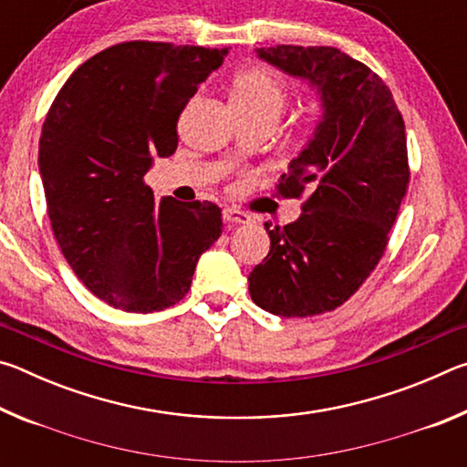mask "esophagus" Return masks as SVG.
I'll return each mask as SVG.
<instances>
[{"mask_svg":"<svg viewBox=\"0 0 467 467\" xmlns=\"http://www.w3.org/2000/svg\"><path fill=\"white\" fill-rule=\"evenodd\" d=\"M223 216H224L226 223H231V224H247V223H251V216L244 214V212H241V210H236V208H224Z\"/></svg>","mask_w":467,"mask_h":467,"instance_id":"34e87169","label":"esophagus"}]
</instances>
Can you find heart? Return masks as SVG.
Here are the masks:
<instances>
[{"mask_svg":"<svg viewBox=\"0 0 467 467\" xmlns=\"http://www.w3.org/2000/svg\"><path fill=\"white\" fill-rule=\"evenodd\" d=\"M231 102L233 107L274 115L278 119L286 105V86L278 74L267 67L243 69L233 82Z\"/></svg>","mask_w":467,"mask_h":467,"instance_id":"b5f03b06","label":"heart"}]
</instances>
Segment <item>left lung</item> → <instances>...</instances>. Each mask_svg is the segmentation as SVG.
<instances>
[{
    "label": "left lung",
    "mask_w": 467,
    "mask_h": 467,
    "mask_svg": "<svg viewBox=\"0 0 467 467\" xmlns=\"http://www.w3.org/2000/svg\"><path fill=\"white\" fill-rule=\"evenodd\" d=\"M255 53L309 84L321 115L278 185L306 193L303 214L265 223L270 253L249 274V295L272 315L311 317L344 305L383 255L410 179L404 119L381 78L336 47Z\"/></svg>",
    "instance_id": "1"
}]
</instances>
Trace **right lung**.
Instances as JSON below:
<instances>
[{"label": "right lung", "mask_w": 467, "mask_h": 467, "mask_svg": "<svg viewBox=\"0 0 467 467\" xmlns=\"http://www.w3.org/2000/svg\"><path fill=\"white\" fill-rule=\"evenodd\" d=\"M228 49L121 43L63 84L38 141L47 212L63 257L92 295L128 313L179 303L223 234L212 202H154V158L177 150L181 110Z\"/></svg>", "instance_id": "add662e5"}]
</instances>
